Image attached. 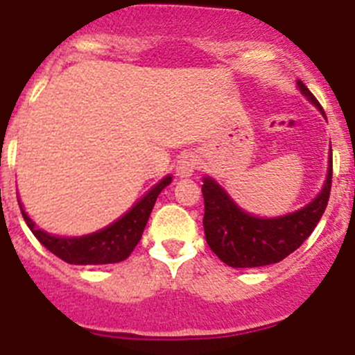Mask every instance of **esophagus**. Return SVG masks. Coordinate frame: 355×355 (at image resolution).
Here are the masks:
<instances>
[{"label": "esophagus", "mask_w": 355, "mask_h": 355, "mask_svg": "<svg viewBox=\"0 0 355 355\" xmlns=\"http://www.w3.org/2000/svg\"><path fill=\"white\" fill-rule=\"evenodd\" d=\"M199 159L193 153H183L175 163V175L178 178H190L197 171Z\"/></svg>", "instance_id": "obj_1"}]
</instances>
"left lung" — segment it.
<instances>
[{"label":"left lung","mask_w":355,"mask_h":355,"mask_svg":"<svg viewBox=\"0 0 355 355\" xmlns=\"http://www.w3.org/2000/svg\"><path fill=\"white\" fill-rule=\"evenodd\" d=\"M304 96L324 114L318 99L309 92L306 85L299 81ZM325 115V114H324ZM332 184V153L329 158L327 180L322 192L313 202L299 211L279 218H258L241 211L229 199L224 188L211 178H205L202 197H205V225L206 241L209 249L233 268H252L283 261L293 250L299 249L304 240L309 238L327 208Z\"/></svg>","instance_id":"obj_1"}]
</instances>
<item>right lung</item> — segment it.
Returning <instances> with one entry per match:
<instances>
[{"mask_svg":"<svg viewBox=\"0 0 355 355\" xmlns=\"http://www.w3.org/2000/svg\"><path fill=\"white\" fill-rule=\"evenodd\" d=\"M171 181L172 178L167 175L155 188H150V192L146 197H142L122 218H119L108 227L97 231V233L87 234V236H51V234L44 233L35 227L30 216L24 213L23 206H21V213H23L24 222L28 224L31 233L35 234L37 240L49 252H53L64 261L71 263V265H110V263L124 261L133 252V249L142 238L144 229H146L153 206L156 202V197L159 196L163 188L171 184Z\"/></svg>","mask_w":355,"mask_h":355,"instance_id":"1","label":"right lung"}]
</instances>
